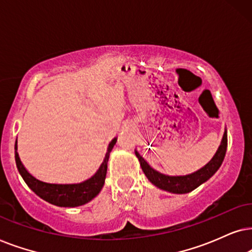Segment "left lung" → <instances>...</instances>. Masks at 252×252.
<instances>
[{"label":"left lung","mask_w":252,"mask_h":252,"mask_svg":"<svg viewBox=\"0 0 252 252\" xmlns=\"http://www.w3.org/2000/svg\"><path fill=\"white\" fill-rule=\"evenodd\" d=\"M226 151L227 131H224L219 149H218L217 153L214 154L212 160H211L209 163H206L203 168L197 170V172L183 176H169L165 175V174H161L158 172V170L153 169L137 151H135V153L136 157L138 158L140 167H142L144 174H145L147 179L150 180L151 183H153L154 186L159 188V189L166 190L168 191V192L187 193L196 189V188L199 187L200 184L206 182L210 177H212L214 174H216L217 170L220 168L221 163H222L224 156H226Z\"/></svg>","instance_id":"8db88e82"}]
</instances>
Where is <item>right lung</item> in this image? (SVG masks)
Wrapping results in <instances>:
<instances>
[{
  "label": "right lung",
  "instance_id": "obj_1",
  "mask_svg": "<svg viewBox=\"0 0 252 252\" xmlns=\"http://www.w3.org/2000/svg\"><path fill=\"white\" fill-rule=\"evenodd\" d=\"M116 138H114L109 143L108 150H107L105 160L100 166L98 172L93 175L91 179L84 181L82 183L77 184H53L42 182L30 174L24 166H23L21 159H19L18 152H17V140L15 144V159L18 172L21 174L23 180L28 184L30 189L35 192L40 198L48 202L53 205L61 207H76L89 203L100 192L105 184V179L107 174V162L109 159V153L116 144Z\"/></svg>",
  "mask_w": 252,
  "mask_h": 252
}]
</instances>
